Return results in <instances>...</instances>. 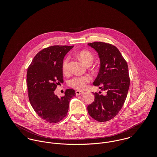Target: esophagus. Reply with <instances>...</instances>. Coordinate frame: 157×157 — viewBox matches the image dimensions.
Returning <instances> with one entry per match:
<instances>
[{
	"mask_svg": "<svg viewBox=\"0 0 157 157\" xmlns=\"http://www.w3.org/2000/svg\"><path fill=\"white\" fill-rule=\"evenodd\" d=\"M84 94V92L83 91H81V90H76L75 91V95L76 96H78V95H80L82 94Z\"/></svg>",
	"mask_w": 157,
	"mask_h": 157,
	"instance_id": "34e87169",
	"label": "esophagus"
}]
</instances>
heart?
I'll return each mask as SVG.
<instances>
[{"label": "heart", "instance_id": "1", "mask_svg": "<svg viewBox=\"0 0 157 157\" xmlns=\"http://www.w3.org/2000/svg\"><path fill=\"white\" fill-rule=\"evenodd\" d=\"M80 59L86 65H90L94 60V57L92 54L87 51H82L78 54ZM69 57H67L62 64V69L63 72H67L68 70V63ZM91 80L90 77L89 75H78L72 78L69 81V85L76 90H84L86 88L88 83Z\"/></svg>", "mask_w": 157, "mask_h": 157}]
</instances>
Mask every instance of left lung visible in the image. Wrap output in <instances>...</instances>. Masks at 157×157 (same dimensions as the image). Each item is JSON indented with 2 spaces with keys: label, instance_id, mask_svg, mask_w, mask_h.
I'll list each match as a JSON object with an SVG mask.
<instances>
[{
  "label": "left lung",
  "instance_id": "8db88e82",
  "mask_svg": "<svg viewBox=\"0 0 157 157\" xmlns=\"http://www.w3.org/2000/svg\"><path fill=\"white\" fill-rule=\"evenodd\" d=\"M98 53L100 67L93 82L105 95L93 93L94 101L88 106L90 116L100 122L111 120L121 109L130 85L128 67L119 50L113 45L95 42L88 44Z\"/></svg>",
  "mask_w": 157,
  "mask_h": 157
}]
</instances>
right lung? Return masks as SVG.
Here are the masks:
<instances>
[{"instance_id": "add662e5", "label": "right lung", "mask_w": 157, "mask_h": 157, "mask_svg": "<svg viewBox=\"0 0 157 157\" xmlns=\"http://www.w3.org/2000/svg\"><path fill=\"white\" fill-rule=\"evenodd\" d=\"M74 46H52L39 52L27 70L26 83L29 102L37 114L49 123H57L67 115L75 90L67 89L63 97L54 93L63 82L62 64Z\"/></svg>"}]
</instances>
